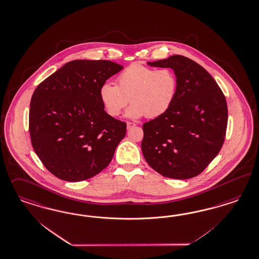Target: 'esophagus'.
Wrapping results in <instances>:
<instances>
[{"label": "esophagus", "instance_id": "obj_1", "mask_svg": "<svg viewBox=\"0 0 259 259\" xmlns=\"http://www.w3.org/2000/svg\"><path fill=\"white\" fill-rule=\"evenodd\" d=\"M135 124L134 123H132V122H126V128L127 130H131L132 127H134Z\"/></svg>", "mask_w": 259, "mask_h": 259}]
</instances>
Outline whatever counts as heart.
Segmentation results:
<instances>
[{"mask_svg": "<svg viewBox=\"0 0 259 259\" xmlns=\"http://www.w3.org/2000/svg\"><path fill=\"white\" fill-rule=\"evenodd\" d=\"M117 83L118 87L105 82L100 88L101 102L113 117L119 115L130 101L133 105L125 111L127 118L162 115L172 106L178 92V77L172 70H156L140 63L125 68L117 77Z\"/></svg>", "mask_w": 259, "mask_h": 259, "instance_id": "heart-1", "label": "heart"}]
</instances>
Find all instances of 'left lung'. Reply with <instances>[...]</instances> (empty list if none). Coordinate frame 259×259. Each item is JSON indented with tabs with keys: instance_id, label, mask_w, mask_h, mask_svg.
Returning a JSON list of instances; mask_svg holds the SVG:
<instances>
[{
	"instance_id": "left-lung-1",
	"label": "left lung",
	"mask_w": 259,
	"mask_h": 259,
	"mask_svg": "<svg viewBox=\"0 0 259 259\" xmlns=\"http://www.w3.org/2000/svg\"><path fill=\"white\" fill-rule=\"evenodd\" d=\"M148 65L172 69L178 92L165 113L144 124V157L166 178L191 179L208 166L224 144L226 98L210 74L190 58L176 55Z\"/></svg>"
}]
</instances>
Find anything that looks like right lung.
I'll list each match as a JSON object with an SVG mask.
<instances>
[{"label":"right lung","mask_w":259,"mask_h":259,"mask_svg":"<svg viewBox=\"0 0 259 259\" xmlns=\"http://www.w3.org/2000/svg\"><path fill=\"white\" fill-rule=\"evenodd\" d=\"M123 68L108 60H73L34 90L29 105L31 145L58 179L85 181L111 161L126 124L105 111L100 88Z\"/></svg>","instance_id":"add662e5"}]
</instances>
